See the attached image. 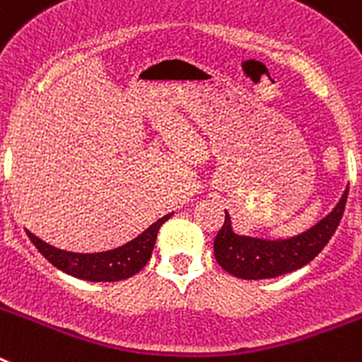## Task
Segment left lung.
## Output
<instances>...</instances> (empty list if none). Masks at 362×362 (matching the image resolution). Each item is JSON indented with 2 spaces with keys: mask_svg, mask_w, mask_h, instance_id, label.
Here are the masks:
<instances>
[{
  "mask_svg": "<svg viewBox=\"0 0 362 362\" xmlns=\"http://www.w3.org/2000/svg\"><path fill=\"white\" fill-rule=\"evenodd\" d=\"M346 197L348 188L335 209L312 228L276 241L239 235L233 232L228 212H225V223L214 241L216 261L223 270L241 279H272L305 267L319 255L335 233L346 206Z\"/></svg>",
  "mask_w": 362,
  "mask_h": 362,
  "instance_id": "left-lung-1",
  "label": "left lung"
}]
</instances>
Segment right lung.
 I'll use <instances>...</instances> for the list:
<instances>
[{"label":"right lung","instance_id":"1","mask_svg":"<svg viewBox=\"0 0 362 362\" xmlns=\"http://www.w3.org/2000/svg\"><path fill=\"white\" fill-rule=\"evenodd\" d=\"M170 217L172 214H166L165 217L150 225L141 235H137L127 245L108 252H98V254H74V252L59 250L56 246L41 241L28 230L27 235L49 263H52L54 267L69 276L92 281V283H114V281L129 279V277L136 276L137 272L148 263L159 228Z\"/></svg>","mask_w":362,"mask_h":362}]
</instances>
